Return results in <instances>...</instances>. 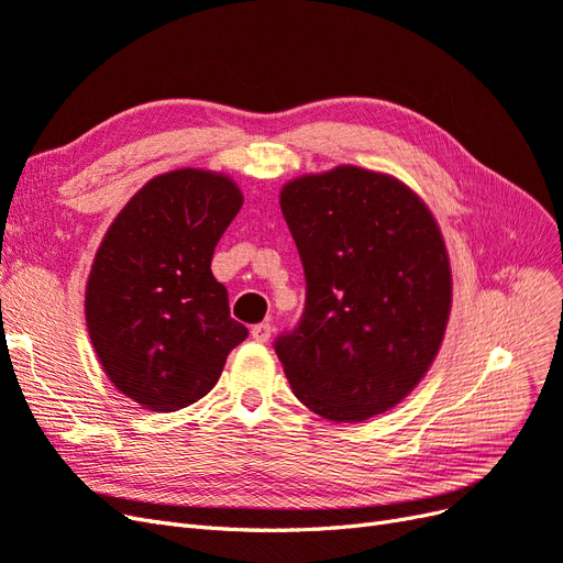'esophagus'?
<instances>
[{
  "label": "esophagus",
  "instance_id": "1",
  "mask_svg": "<svg viewBox=\"0 0 563 563\" xmlns=\"http://www.w3.org/2000/svg\"><path fill=\"white\" fill-rule=\"evenodd\" d=\"M251 335H253L255 343H267L269 335H272V327L267 321L255 323V327H251Z\"/></svg>",
  "mask_w": 563,
  "mask_h": 563
}]
</instances>
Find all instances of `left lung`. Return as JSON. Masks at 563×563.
Segmentation results:
<instances>
[{
    "label": "left lung",
    "instance_id": "8db88e82",
    "mask_svg": "<svg viewBox=\"0 0 563 563\" xmlns=\"http://www.w3.org/2000/svg\"><path fill=\"white\" fill-rule=\"evenodd\" d=\"M279 207L308 298L277 340L294 395L333 422H364L411 395L444 343L453 282L432 211L399 178L343 164L288 180Z\"/></svg>",
    "mask_w": 563,
    "mask_h": 563
}]
</instances>
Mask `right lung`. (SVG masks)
I'll list each match as a JSON object with an SVG mask.
<instances>
[{"instance_id": "1", "label": "right lung", "mask_w": 563, "mask_h": 563, "mask_svg": "<svg viewBox=\"0 0 563 563\" xmlns=\"http://www.w3.org/2000/svg\"><path fill=\"white\" fill-rule=\"evenodd\" d=\"M242 203L230 176L176 168L126 201L96 251L84 294L91 345L110 383L150 411L209 395L249 335L211 272Z\"/></svg>"}]
</instances>
